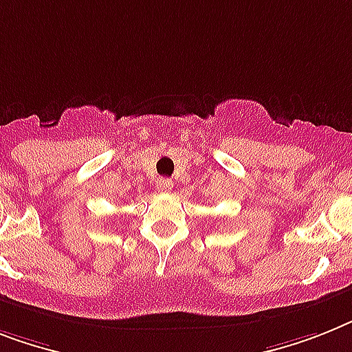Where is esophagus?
I'll return each instance as SVG.
<instances>
[{
	"label": "esophagus",
	"instance_id": "1",
	"mask_svg": "<svg viewBox=\"0 0 352 352\" xmlns=\"http://www.w3.org/2000/svg\"><path fill=\"white\" fill-rule=\"evenodd\" d=\"M156 187H158L160 192H169L170 188H173V182L170 179H160Z\"/></svg>",
	"mask_w": 352,
	"mask_h": 352
}]
</instances>
